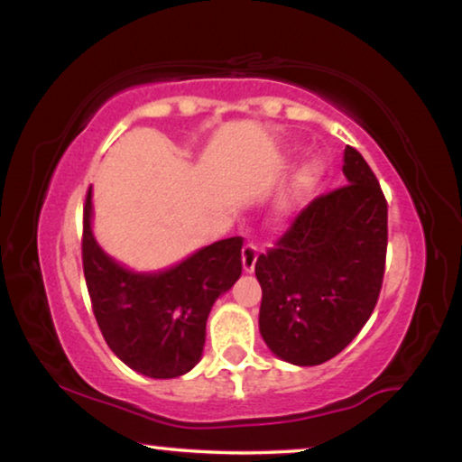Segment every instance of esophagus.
<instances>
[{"mask_svg":"<svg viewBox=\"0 0 462 462\" xmlns=\"http://www.w3.org/2000/svg\"><path fill=\"white\" fill-rule=\"evenodd\" d=\"M256 258H258V248L254 244H245L242 248V263H244V271L245 273H252L256 267Z\"/></svg>","mask_w":462,"mask_h":462,"instance_id":"34e87169","label":"esophagus"}]
</instances>
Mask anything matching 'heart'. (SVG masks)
Here are the masks:
<instances>
[{
  "label": "heart",
  "mask_w": 462,
  "mask_h": 462,
  "mask_svg": "<svg viewBox=\"0 0 462 462\" xmlns=\"http://www.w3.org/2000/svg\"><path fill=\"white\" fill-rule=\"evenodd\" d=\"M321 174V163L319 162H309L302 166V170L299 172V176H296L294 180V199H299L300 195H305L309 189L315 187V182H318ZM282 208H290V201H283Z\"/></svg>",
  "instance_id": "obj_1"
}]
</instances>
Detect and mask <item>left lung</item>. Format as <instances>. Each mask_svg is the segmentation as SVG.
Returning <instances> with one entry per match:
<instances>
[{
    "instance_id": "1",
    "label": "left lung",
    "mask_w": 462,
    "mask_h": 462,
    "mask_svg": "<svg viewBox=\"0 0 462 462\" xmlns=\"http://www.w3.org/2000/svg\"><path fill=\"white\" fill-rule=\"evenodd\" d=\"M349 185L319 195L256 261L258 326L277 357L318 365L338 356L374 311L387 258V199L346 144Z\"/></svg>"
}]
</instances>
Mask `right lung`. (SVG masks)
Segmentation results:
<instances>
[{
  "mask_svg": "<svg viewBox=\"0 0 462 462\" xmlns=\"http://www.w3.org/2000/svg\"><path fill=\"white\" fill-rule=\"evenodd\" d=\"M90 217L92 189H88L81 263L94 318L106 345L144 376L185 374L204 351L214 300L242 275L244 239H220L162 273H134L100 250Z\"/></svg>",
  "mask_w": 462,
  "mask_h": 462,
  "instance_id": "1",
  "label": "right lung"
}]
</instances>
